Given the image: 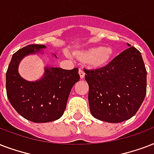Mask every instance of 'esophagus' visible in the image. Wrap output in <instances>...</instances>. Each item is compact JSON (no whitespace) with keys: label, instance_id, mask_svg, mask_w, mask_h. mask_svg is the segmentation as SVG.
Wrapping results in <instances>:
<instances>
[{"label":"esophagus","instance_id":"esophagus-1","mask_svg":"<svg viewBox=\"0 0 154 154\" xmlns=\"http://www.w3.org/2000/svg\"><path fill=\"white\" fill-rule=\"evenodd\" d=\"M79 74L80 79H83L85 77V73H84V71H83V70L79 69Z\"/></svg>","mask_w":154,"mask_h":154}]
</instances>
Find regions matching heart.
Here are the masks:
<instances>
[{"instance_id":"heart-1","label":"heart","mask_w":154,"mask_h":154,"mask_svg":"<svg viewBox=\"0 0 154 154\" xmlns=\"http://www.w3.org/2000/svg\"><path fill=\"white\" fill-rule=\"evenodd\" d=\"M114 51L111 46H92L76 51L73 55L82 63H88L92 68L101 69L108 66L112 59Z\"/></svg>"}]
</instances>
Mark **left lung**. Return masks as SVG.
Returning <instances> with one entry per match:
<instances>
[{
    "instance_id": "1",
    "label": "left lung",
    "mask_w": 154,
    "mask_h": 154,
    "mask_svg": "<svg viewBox=\"0 0 154 154\" xmlns=\"http://www.w3.org/2000/svg\"><path fill=\"white\" fill-rule=\"evenodd\" d=\"M127 45L128 48L105 67L84 70L91 113L102 121L120 123L130 119L146 95L147 72L141 54Z\"/></svg>"
}]
</instances>
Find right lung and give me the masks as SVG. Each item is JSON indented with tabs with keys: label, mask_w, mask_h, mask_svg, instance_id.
<instances>
[{
	"label": "right lung",
	"mask_w": 154,
	"mask_h": 154,
	"mask_svg": "<svg viewBox=\"0 0 154 154\" xmlns=\"http://www.w3.org/2000/svg\"><path fill=\"white\" fill-rule=\"evenodd\" d=\"M44 45H29L13 54L6 72V91L14 108L28 120L46 123L63 115L71 88L79 80L78 68L64 70L46 66L43 75L35 81L22 78L19 64L26 56L42 54ZM57 58L55 54H51Z\"/></svg>",
	"instance_id": "1"
}]
</instances>
